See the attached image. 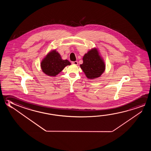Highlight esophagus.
<instances>
[{
	"label": "esophagus",
	"mask_w": 151,
	"mask_h": 151,
	"mask_svg": "<svg viewBox=\"0 0 151 151\" xmlns=\"http://www.w3.org/2000/svg\"><path fill=\"white\" fill-rule=\"evenodd\" d=\"M72 63L73 64L75 65H78V62H77V61L72 62Z\"/></svg>",
	"instance_id": "esophagus-1"
}]
</instances>
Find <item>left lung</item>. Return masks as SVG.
Returning a JSON list of instances; mask_svg holds the SVG:
<instances>
[{"label":"left lung","mask_w":151,"mask_h":151,"mask_svg":"<svg viewBox=\"0 0 151 151\" xmlns=\"http://www.w3.org/2000/svg\"><path fill=\"white\" fill-rule=\"evenodd\" d=\"M83 63L80 65L89 79H95L101 76L105 69L103 60L95 48L89 50L83 58Z\"/></svg>","instance_id":"1"}]
</instances>
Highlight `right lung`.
Masks as SVG:
<instances>
[{"mask_svg": "<svg viewBox=\"0 0 151 151\" xmlns=\"http://www.w3.org/2000/svg\"><path fill=\"white\" fill-rule=\"evenodd\" d=\"M71 64L68 60H63L60 54L54 50L50 52L41 63V68L45 74L55 76L67 65Z\"/></svg>", "mask_w": 151, "mask_h": 151, "instance_id": "add662e5", "label": "right lung"}]
</instances>
